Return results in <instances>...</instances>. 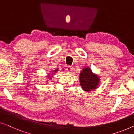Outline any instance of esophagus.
<instances>
[{
    "label": "esophagus",
    "instance_id": "1",
    "mask_svg": "<svg viewBox=\"0 0 134 134\" xmlns=\"http://www.w3.org/2000/svg\"><path fill=\"white\" fill-rule=\"evenodd\" d=\"M67 71L68 72H69V73H70L71 71L73 70V68L71 67V66H70V65H68V66L67 67Z\"/></svg>",
    "mask_w": 134,
    "mask_h": 134
}]
</instances>
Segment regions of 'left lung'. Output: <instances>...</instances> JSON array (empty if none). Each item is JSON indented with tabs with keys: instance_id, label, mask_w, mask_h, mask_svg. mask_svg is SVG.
<instances>
[{
	"instance_id": "left-lung-1",
	"label": "left lung",
	"mask_w": 134,
	"mask_h": 134,
	"mask_svg": "<svg viewBox=\"0 0 134 134\" xmlns=\"http://www.w3.org/2000/svg\"><path fill=\"white\" fill-rule=\"evenodd\" d=\"M100 81L99 76L94 74L90 67L83 68L82 71L80 73V85L83 90L87 92L97 88L100 83Z\"/></svg>"
}]
</instances>
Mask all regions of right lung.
<instances>
[{"instance_id": "1", "label": "right lung", "mask_w": 134, "mask_h": 134, "mask_svg": "<svg viewBox=\"0 0 134 134\" xmlns=\"http://www.w3.org/2000/svg\"><path fill=\"white\" fill-rule=\"evenodd\" d=\"M58 71V69H55V70L53 71V72H51V73H48V75H47V76L48 77H49V79H52V77H51V75H52V76H53V74H55Z\"/></svg>"}]
</instances>
